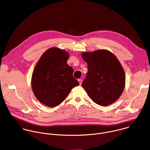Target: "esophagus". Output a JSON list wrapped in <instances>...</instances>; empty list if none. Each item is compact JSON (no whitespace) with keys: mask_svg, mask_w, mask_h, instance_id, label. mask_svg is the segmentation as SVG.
Returning <instances> with one entry per match:
<instances>
[{"mask_svg":"<svg viewBox=\"0 0 150 150\" xmlns=\"http://www.w3.org/2000/svg\"><path fill=\"white\" fill-rule=\"evenodd\" d=\"M78 82H79V85H81V83H82V79H78Z\"/></svg>","mask_w":150,"mask_h":150,"instance_id":"esophagus-1","label":"esophagus"}]
</instances>
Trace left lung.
Returning <instances> with one entry per match:
<instances>
[{
	"label": "left lung",
	"instance_id": "1",
	"mask_svg": "<svg viewBox=\"0 0 150 150\" xmlns=\"http://www.w3.org/2000/svg\"><path fill=\"white\" fill-rule=\"evenodd\" d=\"M88 72L82 83L90 98L96 104L107 106L115 102L125 86V74L116 56L108 50L83 52Z\"/></svg>",
	"mask_w": 150,
	"mask_h": 150
}]
</instances>
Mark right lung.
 Masks as SVG:
<instances>
[{"label": "right lung", "instance_id": "add662e5", "mask_svg": "<svg viewBox=\"0 0 150 150\" xmlns=\"http://www.w3.org/2000/svg\"><path fill=\"white\" fill-rule=\"evenodd\" d=\"M69 56L66 50L51 47L41 55L33 71L31 83L34 94L50 108L59 105L79 85L67 63Z\"/></svg>", "mask_w": 150, "mask_h": 150}]
</instances>
